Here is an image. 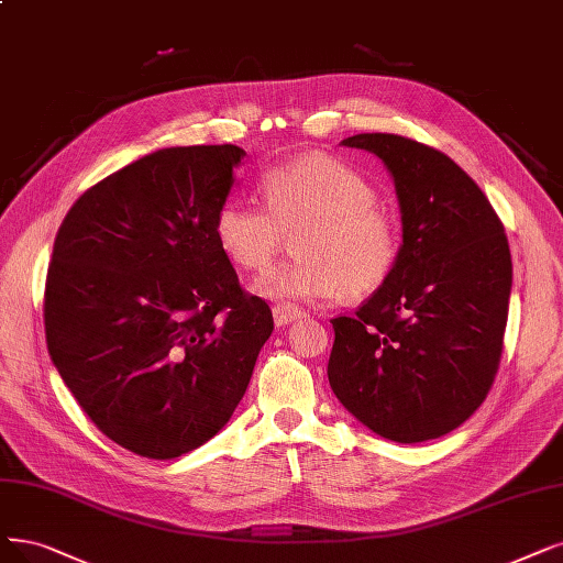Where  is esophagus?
<instances>
[{
    "mask_svg": "<svg viewBox=\"0 0 563 563\" xmlns=\"http://www.w3.org/2000/svg\"><path fill=\"white\" fill-rule=\"evenodd\" d=\"M273 313H275V323L277 325H288V323H294V321L305 317L302 309H298L296 305H286V302L284 305H275Z\"/></svg>",
    "mask_w": 563,
    "mask_h": 563,
    "instance_id": "obj_1",
    "label": "esophagus"
}]
</instances>
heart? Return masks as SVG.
Returning <instances> with one entry per match:
<instances>
[{
  "instance_id": "1",
  "label": "heart",
  "mask_w": 563,
  "mask_h": 563,
  "mask_svg": "<svg viewBox=\"0 0 563 563\" xmlns=\"http://www.w3.org/2000/svg\"><path fill=\"white\" fill-rule=\"evenodd\" d=\"M265 208L229 200L214 219L219 250L235 267L263 273L296 235L298 256L258 282L269 298H367L395 275L401 256L397 217L353 166L325 154L269 168Z\"/></svg>"
}]
</instances>
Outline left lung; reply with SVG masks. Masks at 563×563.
Here are the masks:
<instances>
[{"label": "left lung", "instance_id": "1", "mask_svg": "<svg viewBox=\"0 0 563 563\" xmlns=\"http://www.w3.org/2000/svg\"><path fill=\"white\" fill-rule=\"evenodd\" d=\"M393 173L404 244L390 282L351 317L330 319V388L372 432L418 443L453 432L497 378L512 263L504 223L451 156L357 133Z\"/></svg>", "mask_w": 563, "mask_h": 563}]
</instances>
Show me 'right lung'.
<instances>
[{
    "instance_id": "add662e5",
    "label": "right lung",
    "mask_w": 563,
    "mask_h": 563,
    "mask_svg": "<svg viewBox=\"0 0 563 563\" xmlns=\"http://www.w3.org/2000/svg\"><path fill=\"white\" fill-rule=\"evenodd\" d=\"M238 145L168 147L89 187L53 244V363L110 441L173 460L229 422L275 328L214 238Z\"/></svg>"
}]
</instances>
